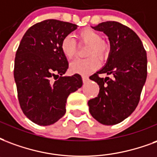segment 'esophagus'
I'll list each match as a JSON object with an SVG mask.
<instances>
[{"label": "esophagus", "mask_w": 157, "mask_h": 157, "mask_svg": "<svg viewBox=\"0 0 157 157\" xmlns=\"http://www.w3.org/2000/svg\"><path fill=\"white\" fill-rule=\"evenodd\" d=\"M88 80H89L88 76H86V75H82V81H83V82H84V83L87 82Z\"/></svg>", "instance_id": "34e87169"}]
</instances>
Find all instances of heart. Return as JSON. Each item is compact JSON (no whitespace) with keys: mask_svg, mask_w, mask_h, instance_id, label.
<instances>
[{"mask_svg":"<svg viewBox=\"0 0 157 157\" xmlns=\"http://www.w3.org/2000/svg\"><path fill=\"white\" fill-rule=\"evenodd\" d=\"M78 39L83 44L89 45L86 55L92 57L86 59H77L70 65L71 72L81 75H87L99 67V61L94 56L101 59L105 58L109 52L107 44L102 40L101 36L92 29H84L78 33ZM61 49L67 59H71L76 53V42L71 36H66L61 43Z\"/></svg>","mask_w":157,"mask_h":157,"instance_id":"1","label":"heart"}]
</instances>
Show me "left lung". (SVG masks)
<instances>
[{
  "label": "left lung",
  "mask_w": 157,
  "mask_h": 157,
  "mask_svg": "<svg viewBox=\"0 0 157 157\" xmlns=\"http://www.w3.org/2000/svg\"><path fill=\"white\" fill-rule=\"evenodd\" d=\"M92 28L107 36L111 51L104 67L90 76L100 90L88 101L89 111L98 122L112 126L127 118L137 106L147 80V52L139 36L126 25L105 21ZM103 73L113 77L100 78Z\"/></svg>",
  "instance_id": "left-lung-1"
}]
</instances>
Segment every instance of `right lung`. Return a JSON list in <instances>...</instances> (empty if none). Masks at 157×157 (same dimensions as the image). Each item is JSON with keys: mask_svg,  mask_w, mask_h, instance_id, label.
<instances>
[{"mask_svg": "<svg viewBox=\"0 0 157 157\" xmlns=\"http://www.w3.org/2000/svg\"><path fill=\"white\" fill-rule=\"evenodd\" d=\"M76 28L72 23L46 20L30 27L20 42L14 67L18 101L25 117L37 125L61 119L68 96L82 87L79 74L63 76L68 61L61 49L62 40Z\"/></svg>", "mask_w": 157, "mask_h": 157, "instance_id": "1", "label": "right lung"}]
</instances>
